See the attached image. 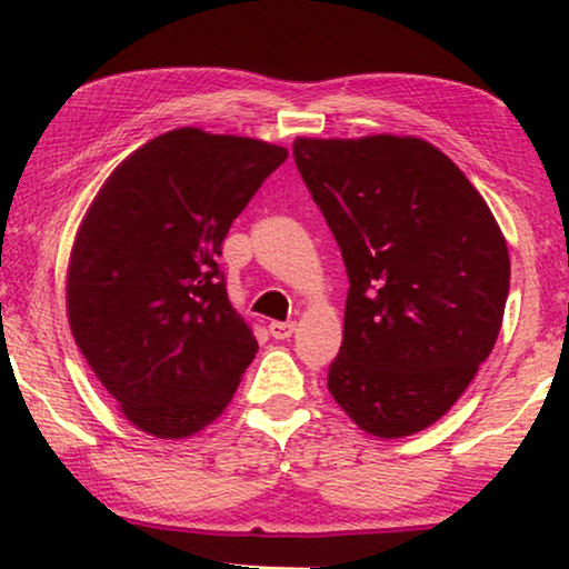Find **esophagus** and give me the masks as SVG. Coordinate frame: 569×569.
Returning a JSON list of instances; mask_svg holds the SVG:
<instances>
[{
  "label": "esophagus",
  "instance_id": "esophagus-1",
  "mask_svg": "<svg viewBox=\"0 0 569 569\" xmlns=\"http://www.w3.org/2000/svg\"><path fill=\"white\" fill-rule=\"evenodd\" d=\"M268 331H271L273 339H291L296 331V323L293 321H271Z\"/></svg>",
  "mask_w": 569,
  "mask_h": 569
}]
</instances>
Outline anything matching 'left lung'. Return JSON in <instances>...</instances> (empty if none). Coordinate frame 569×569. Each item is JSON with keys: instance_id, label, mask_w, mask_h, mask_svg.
Instances as JSON below:
<instances>
[{"instance_id": "left-lung-1", "label": "left lung", "mask_w": 569, "mask_h": 569, "mask_svg": "<svg viewBox=\"0 0 569 569\" xmlns=\"http://www.w3.org/2000/svg\"><path fill=\"white\" fill-rule=\"evenodd\" d=\"M293 158L351 283L331 397L366 435H417L495 349L509 293L502 228L465 172L413 134L296 138Z\"/></svg>"}]
</instances>
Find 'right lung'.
<instances>
[{
	"instance_id": "right-lung-1",
	"label": "right lung",
	"mask_w": 569,
	"mask_h": 569,
	"mask_svg": "<svg viewBox=\"0 0 569 569\" xmlns=\"http://www.w3.org/2000/svg\"><path fill=\"white\" fill-rule=\"evenodd\" d=\"M288 150L178 128L124 158L77 228L67 319L132 427L188 439L233 399L258 341L218 268L228 228Z\"/></svg>"
}]
</instances>
